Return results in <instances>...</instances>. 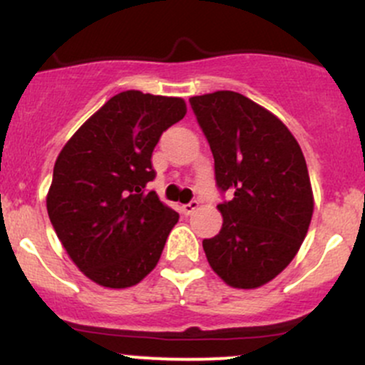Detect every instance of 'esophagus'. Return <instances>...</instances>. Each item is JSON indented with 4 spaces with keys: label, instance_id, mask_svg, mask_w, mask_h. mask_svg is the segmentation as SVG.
I'll return each instance as SVG.
<instances>
[{
    "label": "esophagus",
    "instance_id": "esophagus-1",
    "mask_svg": "<svg viewBox=\"0 0 365 365\" xmlns=\"http://www.w3.org/2000/svg\"><path fill=\"white\" fill-rule=\"evenodd\" d=\"M198 207H200L198 200H193V202H190L187 205H182L181 210H182L184 215H190V214H193L195 210H198Z\"/></svg>",
    "mask_w": 365,
    "mask_h": 365
}]
</instances>
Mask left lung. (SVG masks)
<instances>
[{
  "label": "left lung",
  "instance_id": "1",
  "mask_svg": "<svg viewBox=\"0 0 365 365\" xmlns=\"http://www.w3.org/2000/svg\"><path fill=\"white\" fill-rule=\"evenodd\" d=\"M214 155L215 181L233 198L219 203L222 228L203 240L207 261L235 289H257L284 272L313 215L308 167L278 116L242 93L190 99Z\"/></svg>",
  "mask_w": 365,
  "mask_h": 365
}]
</instances>
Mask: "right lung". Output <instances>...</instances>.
<instances>
[{
	"label": "right lung",
	"instance_id": "obj_1",
	"mask_svg": "<svg viewBox=\"0 0 365 365\" xmlns=\"http://www.w3.org/2000/svg\"><path fill=\"white\" fill-rule=\"evenodd\" d=\"M186 111L181 97L120 92L58 153L50 222L78 269L103 287L127 289L150 275L178 225L179 214L146 184L160 135Z\"/></svg>",
	"mask_w": 365,
	"mask_h": 365
}]
</instances>
